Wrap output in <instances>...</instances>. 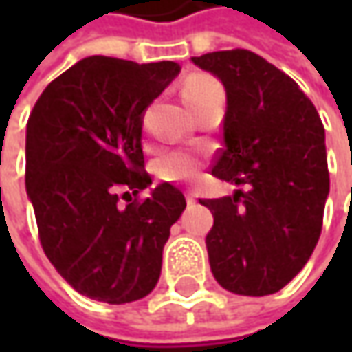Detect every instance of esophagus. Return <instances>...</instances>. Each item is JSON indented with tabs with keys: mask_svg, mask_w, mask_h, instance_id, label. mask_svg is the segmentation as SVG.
I'll list each match as a JSON object with an SVG mask.
<instances>
[{
	"mask_svg": "<svg viewBox=\"0 0 352 352\" xmlns=\"http://www.w3.org/2000/svg\"><path fill=\"white\" fill-rule=\"evenodd\" d=\"M186 201L192 206V204H196V194L194 192H186Z\"/></svg>",
	"mask_w": 352,
	"mask_h": 352,
	"instance_id": "1",
	"label": "esophagus"
}]
</instances>
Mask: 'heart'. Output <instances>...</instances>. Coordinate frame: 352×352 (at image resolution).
Instances as JSON below:
<instances>
[{"label": "heart", "mask_w": 352, "mask_h": 352, "mask_svg": "<svg viewBox=\"0 0 352 352\" xmlns=\"http://www.w3.org/2000/svg\"><path fill=\"white\" fill-rule=\"evenodd\" d=\"M211 96H223V89L210 76H194L192 80H188V84L182 89V98L186 105L201 102V100L211 98ZM197 170H199L197 156H194L192 153H186V151L168 153V155L162 156L156 164L158 178L166 180V182L192 180L197 174Z\"/></svg>", "instance_id": "1"}]
</instances>
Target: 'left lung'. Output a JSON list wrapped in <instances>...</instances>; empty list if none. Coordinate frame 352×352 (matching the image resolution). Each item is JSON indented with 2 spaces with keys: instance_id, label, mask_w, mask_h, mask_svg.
Wrapping results in <instances>:
<instances>
[{
  "instance_id": "obj_1",
  "label": "left lung",
  "mask_w": 352,
  "mask_h": 352,
  "mask_svg": "<svg viewBox=\"0 0 352 352\" xmlns=\"http://www.w3.org/2000/svg\"><path fill=\"white\" fill-rule=\"evenodd\" d=\"M192 62L217 76L227 94L223 148L211 174L249 186L199 199L213 213L210 266L225 290L268 296L296 276L318 245L329 196L325 129L311 100L263 56L217 50Z\"/></svg>"
}]
</instances>
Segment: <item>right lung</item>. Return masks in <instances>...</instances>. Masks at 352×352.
<instances>
[{"instance_id":"add662e5","label":"right lung","mask_w":352,"mask_h":352,"mask_svg":"<svg viewBox=\"0 0 352 352\" xmlns=\"http://www.w3.org/2000/svg\"><path fill=\"white\" fill-rule=\"evenodd\" d=\"M178 72L172 60L88 56L52 80L31 111L25 186L38 239L58 274L91 300L129 304L160 278L186 197L168 182L139 197L153 184L142 116Z\"/></svg>"}]
</instances>
